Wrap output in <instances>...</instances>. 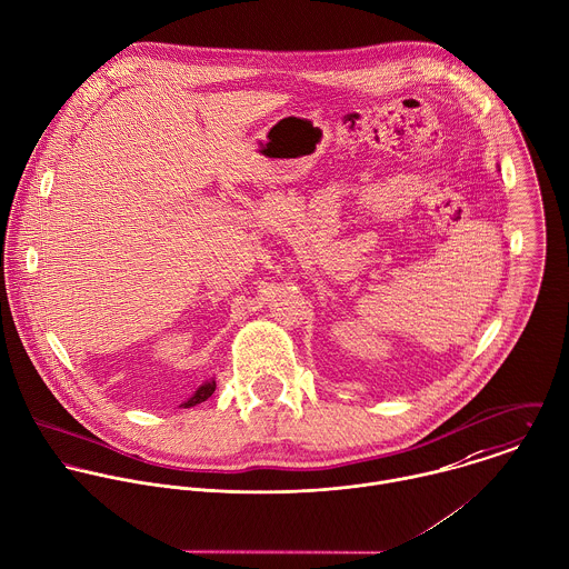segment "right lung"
<instances>
[{
	"instance_id": "add662e5",
	"label": "right lung",
	"mask_w": 569,
	"mask_h": 569,
	"mask_svg": "<svg viewBox=\"0 0 569 569\" xmlns=\"http://www.w3.org/2000/svg\"><path fill=\"white\" fill-rule=\"evenodd\" d=\"M214 388H217L214 379H208V381L201 383V386L194 390V395H192L188 401H183L181 406H183V408H192V406H197V403H203L208 397H212ZM181 406H179V408H181Z\"/></svg>"
}]
</instances>
